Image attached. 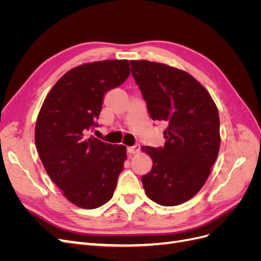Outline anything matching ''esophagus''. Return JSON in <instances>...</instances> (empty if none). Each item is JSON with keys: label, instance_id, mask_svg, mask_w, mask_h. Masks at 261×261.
<instances>
[{"label": "esophagus", "instance_id": "obj_1", "mask_svg": "<svg viewBox=\"0 0 261 261\" xmlns=\"http://www.w3.org/2000/svg\"><path fill=\"white\" fill-rule=\"evenodd\" d=\"M139 150H140V146H139L138 144H136V145H134V146L128 147V148H127V151H128L129 153H132V154L138 153V152H139Z\"/></svg>", "mask_w": 261, "mask_h": 261}]
</instances>
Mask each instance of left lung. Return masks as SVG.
I'll return each mask as SVG.
<instances>
[{
	"instance_id": "obj_1",
	"label": "left lung",
	"mask_w": 261,
	"mask_h": 261,
	"mask_svg": "<svg viewBox=\"0 0 261 261\" xmlns=\"http://www.w3.org/2000/svg\"><path fill=\"white\" fill-rule=\"evenodd\" d=\"M130 66L150 116L168 125L163 147H141L152 160L151 171L141 177L145 193L161 206H177L200 191L217 160V106L184 70L146 60L130 61Z\"/></svg>"
}]
</instances>
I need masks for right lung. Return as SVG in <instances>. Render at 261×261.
I'll return each mask as SVG.
<instances>
[{
	"instance_id": "add662e5",
	"label": "right lung",
	"mask_w": 261,
	"mask_h": 261,
	"mask_svg": "<svg viewBox=\"0 0 261 261\" xmlns=\"http://www.w3.org/2000/svg\"><path fill=\"white\" fill-rule=\"evenodd\" d=\"M127 60L87 63L53 86L38 114L35 141L43 167L66 198L96 209L112 198L126 160V147L87 133L97 126L105 93L129 76Z\"/></svg>"
}]
</instances>
